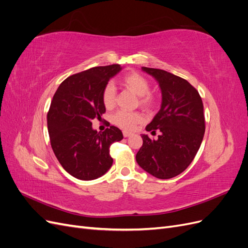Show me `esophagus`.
<instances>
[{
    "mask_svg": "<svg viewBox=\"0 0 248 248\" xmlns=\"http://www.w3.org/2000/svg\"><path fill=\"white\" fill-rule=\"evenodd\" d=\"M123 136H124V138H128L131 136V133L128 131H123Z\"/></svg>",
    "mask_w": 248,
    "mask_h": 248,
    "instance_id": "obj_1",
    "label": "esophagus"
}]
</instances>
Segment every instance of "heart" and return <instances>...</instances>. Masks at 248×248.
<instances>
[{"label": "heart", "mask_w": 248, "mask_h": 248, "mask_svg": "<svg viewBox=\"0 0 248 248\" xmlns=\"http://www.w3.org/2000/svg\"><path fill=\"white\" fill-rule=\"evenodd\" d=\"M119 84L122 87L130 90L136 95L139 96L140 106L145 109H152L155 108L157 103V97L154 93L150 92V84L149 79L142 76V74L131 71L124 74V76L119 79ZM101 99L103 106L107 108H112L116 104V89L115 87L108 84L102 90ZM142 116L137 111H125L119 110L112 116L111 121L117 126L121 127L125 130H132L142 122Z\"/></svg>", "instance_id": "1"}]
</instances>
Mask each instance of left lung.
Returning <instances> with one entry per match:
<instances>
[{"mask_svg":"<svg viewBox=\"0 0 248 248\" xmlns=\"http://www.w3.org/2000/svg\"><path fill=\"white\" fill-rule=\"evenodd\" d=\"M161 89L159 111L146 130L160 131L157 140L142 134L139 166L158 179L181 174L196 157L205 133L204 106L198 90L186 79L161 69L141 67Z\"/></svg>","mask_w":248,"mask_h":248,"instance_id":"8db88e82","label":"left lung"}]
</instances>
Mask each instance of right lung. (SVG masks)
I'll list each match as a JSON object with an SVG mask.
<instances>
[{
    "instance_id": "1",
    "label": "right lung",
    "mask_w": 248,
    "mask_h": 248,
    "mask_svg": "<svg viewBox=\"0 0 248 248\" xmlns=\"http://www.w3.org/2000/svg\"><path fill=\"white\" fill-rule=\"evenodd\" d=\"M122 69L119 64L93 67L62 81L47 112L50 145L63 169L74 178L89 181L110 169L109 147L123 139L122 131L109 126L93 129L94 119L106 112L101 94L109 78Z\"/></svg>"
}]
</instances>
